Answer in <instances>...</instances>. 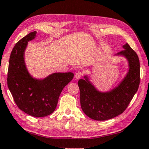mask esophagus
<instances>
[{
	"label": "esophagus",
	"instance_id": "obj_1",
	"mask_svg": "<svg viewBox=\"0 0 149 149\" xmlns=\"http://www.w3.org/2000/svg\"><path fill=\"white\" fill-rule=\"evenodd\" d=\"M81 76H82V74H81V72H78L75 74V78L76 79H79Z\"/></svg>",
	"mask_w": 149,
	"mask_h": 149
}]
</instances>
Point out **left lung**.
Returning <instances> with one entry per match:
<instances>
[{"label":"left lung","instance_id":"1","mask_svg":"<svg viewBox=\"0 0 149 149\" xmlns=\"http://www.w3.org/2000/svg\"><path fill=\"white\" fill-rule=\"evenodd\" d=\"M123 50L114 56H123L128 62L125 76L117 86L107 91H100L91 81L88 74L78 81L81 107L85 114L95 120H107L123 113L138 90L140 64L138 56L126 43Z\"/></svg>","mask_w":149,"mask_h":149}]
</instances>
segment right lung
Instances as JSON below:
<instances>
[{
  "instance_id": "add662e5",
  "label": "right lung",
  "mask_w": 149,
  "mask_h": 149,
  "mask_svg": "<svg viewBox=\"0 0 149 149\" xmlns=\"http://www.w3.org/2000/svg\"><path fill=\"white\" fill-rule=\"evenodd\" d=\"M36 31L20 40L11 53L8 86L17 107L35 117L49 115L55 110L62 91L74 77L72 72H56L44 78L34 77L30 74L25 61L28 42L36 36Z\"/></svg>"
}]
</instances>
